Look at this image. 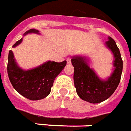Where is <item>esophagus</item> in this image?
Wrapping results in <instances>:
<instances>
[{
    "label": "esophagus",
    "mask_w": 131,
    "mask_h": 131,
    "mask_svg": "<svg viewBox=\"0 0 131 131\" xmlns=\"http://www.w3.org/2000/svg\"><path fill=\"white\" fill-rule=\"evenodd\" d=\"M67 64H71V59H67Z\"/></svg>",
    "instance_id": "34e87169"
}]
</instances>
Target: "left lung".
<instances>
[{"mask_svg":"<svg viewBox=\"0 0 131 131\" xmlns=\"http://www.w3.org/2000/svg\"><path fill=\"white\" fill-rule=\"evenodd\" d=\"M114 56V71L107 80H101L89 65L88 59L75 56L72 57L74 72V83L77 95L81 99L90 103L105 101L113 94L118 88L123 71V60L115 41L111 37L105 42Z\"/></svg>","mask_w":131,"mask_h":131,"instance_id":"left-lung-1","label":"left lung"}]
</instances>
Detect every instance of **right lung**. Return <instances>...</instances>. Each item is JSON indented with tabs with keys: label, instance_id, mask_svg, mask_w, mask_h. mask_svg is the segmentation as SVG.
Segmentation results:
<instances>
[{
	"label": "right lung",
	"instance_id": "1",
	"mask_svg": "<svg viewBox=\"0 0 131 131\" xmlns=\"http://www.w3.org/2000/svg\"><path fill=\"white\" fill-rule=\"evenodd\" d=\"M39 34L38 30L32 28L24 33ZM21 39L13 44L16 47L22 42ZM67 62H55L51 61L43 63L36 68L24 70L19 67L14 58L13 51H9L7 66L8 75L13 88L21 95L31 100L45 98L50 94L55 78L62 71Z\"/></svg>",
	"mask_w": 131,
	"mask_h": 131
}]
</instances>
